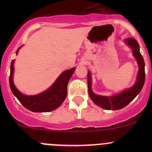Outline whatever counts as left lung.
Masks as SVG:
<instances>
[{
  "mask_svg": "<svg viewBox=\"0 0 152 152\" xmlns=\"http://www.w3.org/2000/svg\"><path fill=\"white\" fill-rule=\"evenodd\" d=\"M125 42L127 45H129V47L132 50V53L137 60L139 67L137 81L131 88L124 90L121 93L113 96H102L96 95L93 93L91 88V75L90 72L87 73L89 96L91 100L96 105L105 110H117L125 107L140 93L145 82V62H144L143 57L140 54L138 42L134 38H127L125 39Z\"/></svg>",
  "mask_w": 152,
  "mask_h": 152,
  "instance_id": "1",
  "label": "left lung"
}]
</instances>
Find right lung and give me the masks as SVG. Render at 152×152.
I'll list each match as a JSON object with an SVG mask.
<instances>
[{
	"instance_id": "obj_1",
	"label": "right lung",
	"mask_w": 152,
	"mask_h": 152,
	"mask_svg": "<svg viewBox=\"0 0 152 152\" xmlns=\"http://www.w3.org/2000/svg\"><path fill=\"white\" fill-rule=\"evenodd\" d=\"M20 48V47L17 50L16 53H18ZM14 62V60L11 62L10 88L14 96H16L24 107L34 113H46L56 110L62 104L67 96V84L73 73H74L76 67L64 71L58 77L56 82L43 93L35 96H25L16 88L13 83Z\"/></svg>"
}]
</instances>
